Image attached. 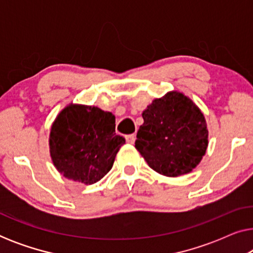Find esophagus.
Listing matches in <instances>:
<instances>
[{
	"label": "esophagus",
	"mask_w": 253,
	"mask_h": 253,
	"mask_svg": "<svg viewBox=\"0 0 253 253\" xmlns=\"http://www.w3.org/2000/svg\"><path fill=\"white\" fill-rule=\"evenodd\" d=\"M126 140L127 144H133L134 140H136V136L134 134H127V136H126Z\"/></svg>",
	"instance_id": "1"
}]
</instances>
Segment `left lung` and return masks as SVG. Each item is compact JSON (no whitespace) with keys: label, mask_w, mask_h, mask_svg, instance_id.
<instances>
[{"label":"left lung","mask_w":253,"mask_h":253,"mask_svg":"<svg viewBox=\"0 0 253 253\" xmlns=\"http://www.w3.org/2000/svg\"><path fill=\"white\" fill-rule=\"evenodd\" d=\"M134 146L159 174L176 177L196 168L205 155V117L188 96L169 92L143 112Z\"/></svg>","instance_id":"8db88e82"}]
</instances>
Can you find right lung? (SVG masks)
Returning <instances> with one entry per match:
<instances>
[{
    "mask_svg": "<svg viewBox=\"0 0 253 253\" xmlns=\"http://www.w3.org/2000/svg\"><path fill=\"white\" fill-rule=\"evenodd\" d=\"M126 139L115 132V116L94 106L70 105L51 126L50 157L72 181L93 184L113 167Z\"/></svg>",
    "mask_w": 253,
    "mask_h": 253,
    "instance_id": "1",
    "label": "right lung"
}]
</instances>
